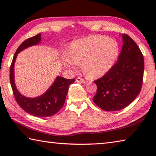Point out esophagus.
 Masks as SVG:
<instances>
[{
    "label": "esophagus",
    "mask_w": 156,
    "mask_h": 156,
    "mask_svg": "<svg viewBox=\"0 0 156 156\" xmlns=\"http://www.w3.org/2000/svg\"><path fill=\"white\" fill-rule=\"evenodd\" d=\"M76 81L77 82V83H83V84L87 83V81L84 80V79L81 78H78L76 80Z\"/></svg>",
    "instance_id": "obj_1"
}]
</instances>
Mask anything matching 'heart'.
<instances>
[{"instance_id": "obj_1", "label": "heart", "mask_w": 156, "mask_h": 156, "mask_svg": "<svg viewBox=\"0 0 156 156\" xmlns=\"http://www.w3.org/2000/svg\"><path fill=\"white\" fill-rule=\"evenodd\" d=\"M119 54L117 42L105 36L95 35L72 43L69 54L63 53L61 60L65 67L76 69L82 62L83 72L90 78L103 76L114 65Z\"/></svg>"}]
</instances>
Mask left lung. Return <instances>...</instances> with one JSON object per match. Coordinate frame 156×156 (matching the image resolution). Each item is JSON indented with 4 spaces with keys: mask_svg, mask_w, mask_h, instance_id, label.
Here are the masks:
<instances>
[{
    "mask_svg": "<svg viewBox=\"0 0 156 156\" xmlns=\"http://www.w3.org/2000/svg\"><path fill=\"white\" fill-rule=\"evenodd\" d=\"M118 62L101 78L95 81L97 92L94 102L108 112L121 110L130 105L141 90L144 58L138 46L126 34Z\"/></svg>",
    "mask_w": 156,
    "mask_h": 156,
    "instance_id": "1",
    "label": "left lung"
}]
</instances>
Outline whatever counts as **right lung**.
Instances as JSON below:
<instances>
[{
    "label": "right lung",
    "mask_w": 156,
    "mask_h": 156,
    "mask_svg": "<svg viewBox=\"0 0 156 156\" xmlns=\"http://www.w3.org/2000/svg\"><path fill=\"white\" fill-rule=\"evenodd\" d=\"M41 41V34H38L27 39L18 47L12 62L9 78L13 93L19 106L30 115L46 118L56 114L61 109L65 102L69 85L74 83L75 79H66L58 76L49 88L38 97L30 98L20 93L16 86L14 77V65L18 54L28 47L38 44Z\"/></svg>",
    "instance_id": "add662e5"
}]
</instances>
